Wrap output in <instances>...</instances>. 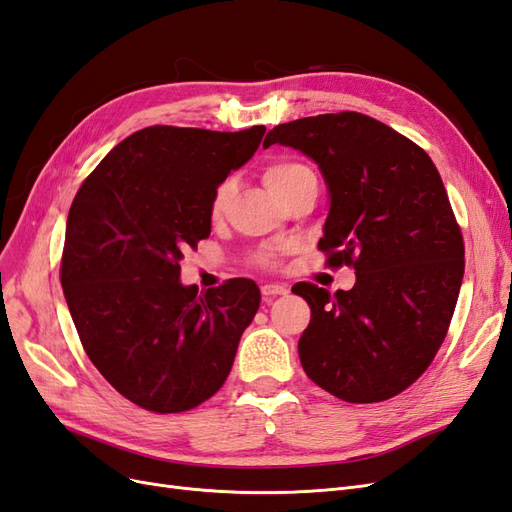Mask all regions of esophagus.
<instances>
[{
  "label": "esophagus",
  "instance_id": "esophagus-1",
  "mask_svg": "<svg viewBox=\"0 0 512 512\" xmlns=\"http://www.w3.org/2000/svg\"><path fill=\"white\" fill-rule=\"evenodd\" d=\"M260 292H262V297H265V299H271V297H277V294H286L288 288L282 286V284H262Z\"/></svg>",
  "mask_w": 512,
  "mask_h": 512
}]
</instances>
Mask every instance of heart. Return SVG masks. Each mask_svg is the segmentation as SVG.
<instances>
[{"label": "heart", "mask_w": 512, "mask_h": 512, "mask_svg": "<svg viewBox=\"0 0 512 512\" xmlns=\"http://www.w3.org/2000/svg\"><path fill=\"white\" fill-rule=\"evenodd\" d=\"M309 177H314L312 170H309L305 164L292 162V160L271 162L265 166V170H262V181L267 183V188L277 198H282L294 188V185H299ZM232 198H235V181L226 179L218 185V190L213 192V198H211V215L215 220L222 218V215L228 211ZM254 260L260 267H273L277 262V250L275 247H262V250L254 254Z\"/></svg>", "instance_id": "heart-1"}]
</instances>
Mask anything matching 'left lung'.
Returning a JSON list of instances; mask_svg holds the SVG:
<instances>
[{
  "mask_svg": "<svg viewBox=\"0 0 512 512\" xmlns=\"http://www.w3.org/2000/svg\"><path fill=\"white\" fill-rule=\"evenodd\" d=\"M275 143L318 164L331 200L318 247L356 273L335 294L297 286L312 309L299 339L305 374L350 404L389 399L442 346L466 267L438 168L410 138L352 111L282 123L262 147Z\"/></svg>",
  "mask_w": 512,
  "mask_h": 512,
  "instance_id": "left-lung-1",
  "label": "left lung"
}]
</instances>
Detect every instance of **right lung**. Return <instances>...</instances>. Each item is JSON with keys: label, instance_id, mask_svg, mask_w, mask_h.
<instances>
[{"label": "right lung", "instance_id": "obj_1", "mask_svg": "<svg viewBox=\"0 0 512 512\" xmlns=\"http://www.w3.org/2000/svg\"><path fill=\"white\" fill-rule=\"evenodd\" d=\"M265 130H138L72 200L61 288L91 363L136 406L192 410L230 374L260 290L237 277L198 294L179 282V260L209 237L213 192Z\"/></svg>", "mask_w": 512, "mask_h": 512}]
</instances>
